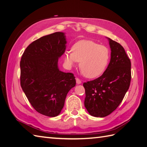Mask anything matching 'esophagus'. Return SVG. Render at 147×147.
<instances>
[{
	"mask_svg": "<svg viewBox=\"0 0 147 147\" xmlns=\"http://www.w3.org/2000/svg\"><path fill=\"white\" fill-rule=\"evenodd\" d=\"M76 82H77V84H80L81 83H82V82H81V80H80L78 78H76Z\"/></svg>",
	"mask_w": 147,
	"mask_h": 147,
	"instance_id": "obj_1",
	"label": "esophagus"
}]
</instances>
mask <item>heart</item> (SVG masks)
<instances>
[{
    "label": "heart",
    "instance_id": "heart-1",
    "mask_svg": "<svg viewBox=\"0 0 147 147\" xmlns=\"http://www.w3.org/2000/svg\"><path fill=\"white\" fill-rule=\"evenodd\" d=\"M72 51H65L64 55L66 65L73 67L77 61L80 68L88 78H95L104 72L108 64L110 53L104 45L91 40H82L75 43Z\"/></svg>",
    "mask_w": 147,
    "mask_h": 147
}]
</instances>
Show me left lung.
I'll return each instance as SVG.
<instances>
[{
  "label": "left lung",
  "mask_w": 147,
  "mask_h": 147,
  "mask_svg": "<svg viewBox=\"0 0 147 147\" xmlns=\"http://www.w3.org/2000/svg\"><path fill=\"white\" fill-rule=\"evenodd\" d=\"M110 63L104 74L83 83L84 106L92 116L105 117L117 109L130 86L131 63L124 48L109 38Z\"/></svg>",
  "instance_id": "8db88e82"
}]
</instances>
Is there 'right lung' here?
<instances>
[{"label": "right lung", "instance_id": "right-lung-1", "mask_svg": "<svg viewBox=\"0 0 147 147\" xmlns=\"http://www.w3.org/2000/svg\"><path fill=\"white\" fill-rule=\"evenodd\" d=\"M65 44L63 32L45 35L31 43L21 59V86L34 109L47 117L61 113L67 94L76 84L72 73L57 67Z\"/></svg>", "mask_w": 147, "mask_h": 147}]
</instances>
